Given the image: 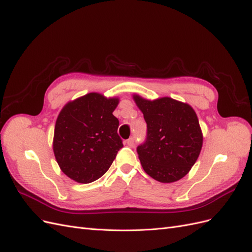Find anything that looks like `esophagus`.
<instances>
[{"instance_id":"obj_1","label":"esophagus","mask_w":252,"mask_h":252,"mask_svg":"<svg viewBox=\"0 0 252 252\" xmlns=\"http://www.w3.org/2000/svg\"><path fill=\"white\" fill-rule=\"evenodd\" d=\"M126 143H127V145H128L129 147H133V146H134V139H133V138L128 139V140L126 141Z\"/></svg>"}]
</instances>
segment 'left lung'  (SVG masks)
<instances>
[{"mask_svg": "<svg viewBox=\"0 0 252 252\" xmlns=\"http://www.w3.org/2000/svg\"><path fill=\"white\" fill-rule=\"evenodd\" d=\"M147 124L139 158L149 177L161 183L179 181L191 169L203 145V134L191 106L161 97L155 101L133 95Z\"/></svg>", "mask_w": 252, "mask_h": 252, "instance_id": "1", "label": "left lung"}]
</instances>
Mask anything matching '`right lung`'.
Here are the masks:
<instances>
[{"label":"right lung","mask_w":252,"mask_h":252,"mask_svg":"<svg viewBox=\"0 0 252 252\" xmlns=\"http://www.w3.org/2000/svg\"><path fill=\"white\" fill-rule=\"evenodd\" d=\"M118 97L91 93L67 103L56 122L53 152L68 178L87 184L109 169L123 142L112 112Z\"/></svg>","instance_id":"right-lung-1"}]
</instances>
